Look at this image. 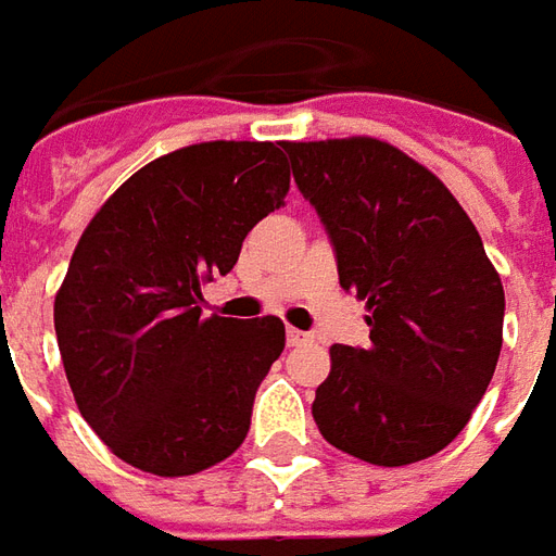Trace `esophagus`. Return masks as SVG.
<instances>
[{
  "mask_svg": "<svg viewBox=\"0 0 556 556\" xmlns=\"http://www.w3.org/2000/svg\"><path fill=\"white\" fill-rule=\"evenodd\" d=\"M286 339H289L291 349H298V345H309V342H315L313 333H303V330H294V327H289V330H286Z\"/></svg>",
  "mask_w": 556,
  "mask_h": 556,
  "instance_id": "34e87169",
  "label": "esophagus"
}]
</instances>
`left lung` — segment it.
I'll use <instances>...</instances> for the list:
<instances>
[{"label":"left lung","mask_w":556,"mask_h":556,"mask_svg":"<svg viewBox=\"0 0 556 556\" xmlns=\"http://www.w3.org/2000/svg\"><path fill=\"white\" fill-rule=\"evenodd\" d=\"M286 151L333 241L339 286L369 313L366 349H330L318 431L378 467L441 453L485 396L503 345V282L477 226L434 172L390 142Z\"/></svg>","instance_id":"1"}]
</instances>
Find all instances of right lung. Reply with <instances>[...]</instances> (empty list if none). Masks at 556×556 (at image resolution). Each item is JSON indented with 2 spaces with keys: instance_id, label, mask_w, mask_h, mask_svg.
Listing matches in <instances>:
<instances>
[{
  "instance_id": "1",
  "label": "right lung",
  "mask_w": 556,
  "mask_h": 556,
  "mask_svg": "<svg viewBox=\"0 0 556 556\" xmlns=\"http://www.w3.org/2000/svg\"><path fill=\"white\" fill-rule=\"evenodd\" d=\"M289 184L279 142H195L134 172L83 231L55 291L59 354L83 419L127 465L190 477L247 438L286 325L199 303Z\"/></svg>"
}]
</instances>
